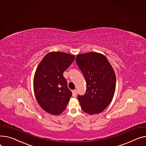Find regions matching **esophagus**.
Returning a JSON list of instances; mask_svg holds the SVG:
<instances>
[{
  "label": "esophagus",
  "mask_w": 146,
  "mask_h": 146,
  "mask_svg": "<svg viewBox=\"0 0 146 146\" xmlns=\"http://www.w3.org/2000/svg\"><path fill=\"white\" fill-rule=\"evenodd\" d=\"M72 95L73 97H76L77 96V90H73L72 91Z\"/></svg>",
  "instance_id": "obj_1"
}]
</instances>
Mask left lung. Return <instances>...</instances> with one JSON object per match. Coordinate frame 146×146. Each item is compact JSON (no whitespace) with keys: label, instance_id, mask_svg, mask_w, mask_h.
<instances>
[{"label":"left lung","instance_id":"left-lung-1","mask_svg":"<svg viewBox=\"0 0 146 146\" xmlns=\"http://www.w3.org/2000/svg\"><path fill=\"white\" fill-rule=\"evenodd\" d=\"M76 62L87 84L84 95H78L82 109L92 115L102 112L113 100L116 77L106 57L97 52L79 54Z\"/></svg>","mask_w":146,"mask_h":146}]
</instances>
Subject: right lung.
Masks as SVG:
<instances>
[{"label": "right lung", "instance_id": "obj_1", "mask_svg": "<svg viewBox=\"0 0 146 146\" xmlns=\"http://www.w3.org/2000/svg\"><path fill=\"white\" fill-rule=\"evenodd\" d=\"M75 56L60 52L48 53L38 64L33 79V89L37 103L47 113L61 114L72 95L63 72Z\"/></svg>", "mask_w": 146, "mask_h": 146}]
</instances>
